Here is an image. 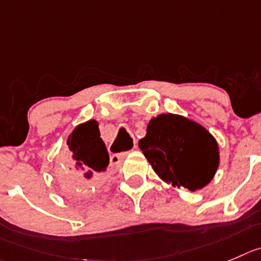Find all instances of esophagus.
<instances>
[{
    "mask_svg": "<svg viewBox=\"0 0 261 261\" xmlns=\"http://www.w3.org/2000/svg\"><path fill=\"white\" fill-rule=\"evenodd\" d=\"M126 156V152H123V153H114V155L110 156V164L113 166H118L120 165L121 161L125 159Z\"/></svg>",
    "mask_w": 261,
    "mask_h": 261,
    "instance_id": "obj_1",
    "label": "esophagus"
}]
</instances>
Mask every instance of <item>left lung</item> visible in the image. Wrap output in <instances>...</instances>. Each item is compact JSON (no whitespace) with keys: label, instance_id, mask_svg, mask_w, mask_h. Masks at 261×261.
<instances>
[{"label":"left lung","instance_id":"left-lung-1","mask_svg":"<svg viewBox=\"0 0 261 261\" xmlns=\"http://www.w3.org/2000/svg\"><path fill=\"white\" fill-rule=\"evenodd\" d=\"M138 146L160 179L192 192L209 185L219 166L217 140L182 115L160 114L151 119Z\"/></svg>","mask_w":261,"mask_h":261}]
</instances>
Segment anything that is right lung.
Segmentation results:
<instances>
[{
  "mask_svg": "<svg viewBox=\"0 0 261 261\" xmlns=\"http://www.w3.org/2000/svg\"><path fill=\"white\" fill-rule=\"evenodd\" d=\"M66 143L71 152V172L59 173L61 187L69 197L87 196L103 182L110 163L97 121L91 119L76 125Z\"/></svg>",
  "mask_w": 261,
  "mask_h": 261,
  "instance_id": "obj_1",
  "label": "right lung"
}]
</instances>
